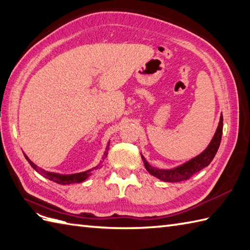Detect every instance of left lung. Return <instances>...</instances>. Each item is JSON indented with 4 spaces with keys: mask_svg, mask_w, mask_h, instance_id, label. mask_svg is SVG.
<instances>
[{
    "mask_svg": "<svg viewBox=\"0 0 250 250\" xmlns=\"http://www.w3.org/2000/svg\"><path fill=\"white\" fill-rule=\"evenodd\" d=\"M222 128H223V118L220 116V121H219L218 128L216 130V134L211 139L210 144L203 151L200 155H197L194 159L188 161L185 164H182L178 167L172 168V169H159L151 166L149 163L146 162L144 156L141 155V159L144 161V164L146 169L150 172L152 176L159 178L160 180L166 181V182H179L183 180H188L193 175L196 174L200 170H202L204 167H206L210 164V162L215 157L217 151L220 146L221 137H222Z\"/></svg>",
    "mask_w": 250,
    "mask_h": 250,
    "instance_id": "left-lung-1",
    "label": "left lung"
}]
</instances>
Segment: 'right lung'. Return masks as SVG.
<instances>
[{
	"mask_svg": "<svg viewBox=\"0 0 250 250\" xmlns=\"http://www.w3.org/2000/svg\"><path fill=\"white\" fill-rule=\"evenodd\" d=\"M109 144H110V142H109ZM109 144H108V146H106V147H105V152H104V157H106V154H108ZM24 157L29 162V164L31 165L34 168V169L39 172V174H41L45 178H47V179H49V180H52V181H54L56 183H59V185H63V186L64 185H71V183H80V182L84 181L85 179H87V178L91 175V172H93L94 169H96V168L99 167V165H98V166H96L94 168H91V169H88V170L83 171V172H78V174L60 175V174H55V172L45 171V170L42 169V168H39L37 165L34 164L33 162L30 161L29 157L25 155V154H24Z\"/></svg>",
	"mask_w": 250,
	"mask_h": 250,
	"instance_id": "add662e5",
	"label": "right lung"
}]
</instances>
